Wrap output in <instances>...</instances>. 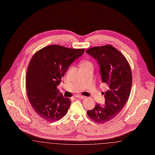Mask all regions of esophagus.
Segmentation results:
<instances>
[{
    "mask_svg": "<svg viewBox=\"0 0 155 155\" xmlns=\"http://www.w3.org/2000/svg\"><path fill=\"white\" fill-rule=\"evenodd\" d=\"M75 97H77V98H80V99H85V98H87V96H83V95H77Z\"/></svg>",
    "mask_w": 155,
    "mask_h": 155,
    "instance_id": "1",
    "label": "esophagus"
}]
</instances>
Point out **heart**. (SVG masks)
I'll use <instances>...</instances> for the list:
<instances>
[{
	"mask_svg": "<svg viewBox=\"0 0 155 155\" xmlns=\"http://www.w3.org/2000/svg\"><path fill=\"white\" fill-rule=\"evenodd\" d=\"M88 66H92V63L88 60H84L81 63V67Z\"/></svg>",
	"mask_w": 155,
	"mask_h": 155,
	"instance_id": "obj_1",
	"label": "heart"
}]
</instances>
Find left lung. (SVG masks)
I'll list each match as a JSON object with an SVG mask.
<instances>
[{
	"label": "left lung",
	"instance_id": "8db88e82",
	"mask_svg": "<svg viewBox=\"0 0 155 155\" xmlns=\"http://www.w3.org/2000/svg\"><path fill=\"white\" fill-rule=\"evenodd\" d=\"M86 53L96 59L103 82L109 89L103 92L104 106L96 104L87 114L97 123H104L117 116L127 102L132 87V72L125 56L110 45L95 46Z\"/></svg>",
	"mask_w": 155,
	"mask_h": 155
}]
</instances>
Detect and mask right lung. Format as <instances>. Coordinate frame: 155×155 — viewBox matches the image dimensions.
I'll list each match as a JSON object with an SVG mask.
<instances>
[{"label": "right lung", "mask_w": 155, "mask_h": 155, "mask_svg": "<svg viewBox=\"0 0 155 155\" xmlns=\"http://www.w3.org/2000/svg\"><path fill=\"white\" fill-rule=\"evenodd\" d=\"M84 51L52 45L37 51L31 59L25 79L27 96L34 110L44 120L53 122L66 114L71 102L62 94L58 95L57 87Z\"/></svg>", "instance_id": "right-lung-1"}]
</instances>
